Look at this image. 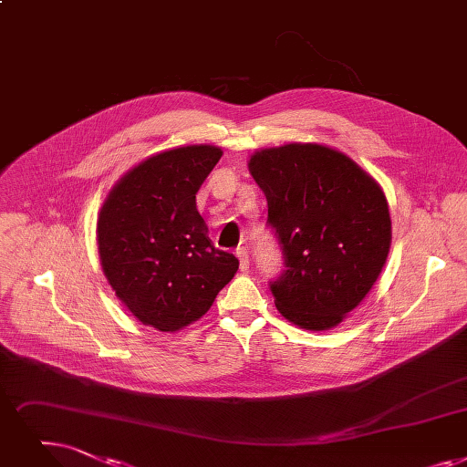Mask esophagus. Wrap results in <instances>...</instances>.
I'll return each instance as SVG.
<instances>
[{"label": "esophagus", "instance_id": "34e87169", "mask_svg": "<svg viewBox=\"0 0 467 467\" xmlns=\"http://www.w3.org/2000/svg\"><path fill=\"white\" fill-rule=\"evenodd\" d=\"M236 257L240 259V271H248L250 269V255H248V250L242 246V248H236Z\"/></svg>", "mask_w": 467, "mask_h": 467}]
</instances>
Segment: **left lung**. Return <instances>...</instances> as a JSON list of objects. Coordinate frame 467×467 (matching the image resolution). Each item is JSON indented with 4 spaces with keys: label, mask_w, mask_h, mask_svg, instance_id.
<instances>
[{
    "label": "left lung",
    "mask_w": 467,
    "mask_h": 467,
    "mask_svg": "<svg viewBox=\"0 0 467 467\" xmlns=\"http://www.w3.org/2000/svg\"><path fill=\"white\" fill-rule=\"evenodd\" d=\"M248 168L284 257L282 275L269 284L276 309L306 330L337 327L367 297L389 254L381 187L349 156L313 143L263 149Z\"/></svg>",
    "instance_id": "left-lung-1"
}]
</instances>
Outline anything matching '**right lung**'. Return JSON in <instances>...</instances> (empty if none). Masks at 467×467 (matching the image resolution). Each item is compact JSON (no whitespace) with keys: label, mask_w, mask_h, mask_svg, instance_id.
Returning a JSON list of instances; mask_svg holds the SVG:
<instances>
[{"label":"right lung","mask_w":467,"mask_h":467,"mask_svg":"<svg viewBox=\"0 0 467 467\" xmlns=\"http://www.w3.org/2000/svg\"><path fill=\"white\" fill-rule=\"evenodd\" d=\"M221 154L191 145L150 156L118 181L100 208L103 273L133 317L160 332L206 315L238 271V259L212 244L196 210V192Z\"/></svg>","instance_id":"obj_1"}]
</instances>
